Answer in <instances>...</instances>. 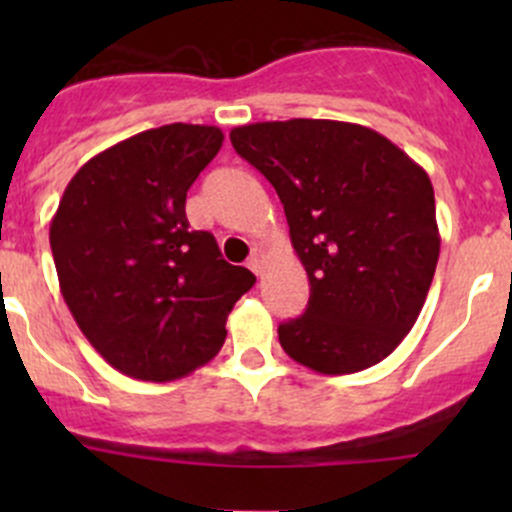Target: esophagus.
Returning a JSON list of instances; mask_svg holds the SVG:
<instances>
[{
	"label": "esophagus",
	"instance_id": "esophagus-1",
	"mask_svg": "<svg viewBox=\"0 0 512 512\" xmlns=\"http://www.w3.org/2000/svg\"><path fill=\"white\" fill-rule=\"evenodd\" d=\"M262 265H265V250H262V247H255V250L250 252V260H247V267H250V270L255 272V275H260Z\"/></svg>",
	"mask_w": 512,
	"mask_h": 512
}]
</instances>
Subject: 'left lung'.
<instances>
[{"label": "left lung", "mask_w": 512, "mask_h": 512, "mask_svg": "<svg viewBox=\"0 0 512 512\" xmlns=\"http://www.w3.org/2000/svg\"><path fill=\"white\" fill-rule=\"evenodd\" d=\"M235 151L272 183L309 280L282 349L327 376L386 359L421 314L441 235L426 170L381 133L327 118L247 123Z\"/></svg>", "instance_id": "1"}]
</instances>
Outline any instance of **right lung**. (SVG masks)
<instances>
[{"mask_svg": "<svg viewBox=\"0 0 512 512\" xmlns=\"http://www.w3.org/2000/svg\"><path fill=\"white\" fill-rule=\"evenodd\" d=\"M218 126L170 123L106 148L69 180L49 227L59 287L113 369L175 381L208 364L255 275L190 230L185 195L223 146Z\"/></svg>", "mask_w": 512, "mask_h": 512, "instance_id": "1", "label": "right lung"}]
</instances>
